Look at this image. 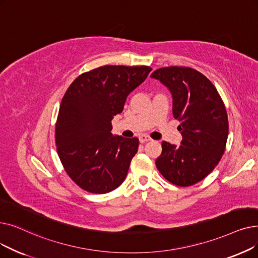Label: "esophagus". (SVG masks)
Segmentation results:
<instances>
[{
	"label": "esophagus",
	"mask_w": 258,
	"mask_h": 258,
	"mask_svg": "<svg viewBox=\"0 0 258 258\" xmlns=\"http://www.w3.org/2000/svg\"><path fill=\"white\" fill-rule=\"evenodd\" d=\"M152 139L149 137V136H147V135H141V136H139V141L141 142V143H145V142H149V141H151Z\"/></svg>",
	"instance_id": "34e87169"
}]
</instances>
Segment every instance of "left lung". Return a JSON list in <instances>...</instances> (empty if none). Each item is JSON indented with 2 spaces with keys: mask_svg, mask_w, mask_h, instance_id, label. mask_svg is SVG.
I'll return each instance as SVG.
<instances>
[{
  "mask_svg": "<svg viewBox=\"0 0 258 258\" xmlns=\"http://www.w3.org/2000/svg\"><path fill=\"white\" fill-rule=\"evenodd\" d=\"M152 78L170 89L173 115L180 121L179 147L162 142L156 166L178 186H189L205 179L220 161L229 134L226 106L217 89L198 71L185 66L156 70Z\"/></svg>",
  "mask_w": 258,
  "mask_h": 258,
  "instance_id": "8db88e82",
  "label": "left lung"
}]
</instances>
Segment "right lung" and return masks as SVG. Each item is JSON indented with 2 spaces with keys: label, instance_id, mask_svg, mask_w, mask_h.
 Returning <instances> with one entry per match:
<instances>
[{
  "label": "right lung",
  "instance_id": "add662e5",
  "mask_svg": "<svg viewBox=\"0 0 258 258\" xmlns=\"http://www.w3.org/2000/svg\"><path fill=\"white\" fill-rule=\"evenodd\" d=\"M151 71L149 66L104 65L81 74L67 88L54 139L65 172L84 191L105 194L124 181L139 140L113 136L111 120Z\"/></svg>",
  "mask_w": 258,
  "mask_h": 258
}]
</instances>
